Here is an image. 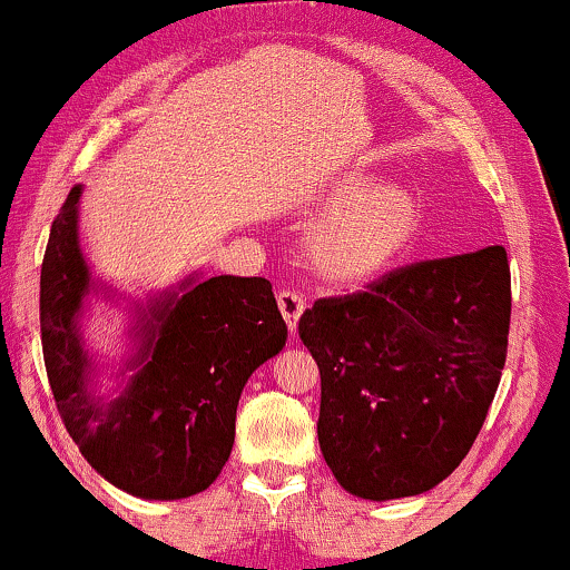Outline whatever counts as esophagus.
Segmentation results:
<instances>
[{
    "label": "esophagus",
    "instance_id": "obj_1",
    "mask_svg": "<svg viewBox=\"0 0 570 570\" xmlns=\"http://www.w3.org/2000/svg\"><path fill=\"white\" fill-rule=\"evenodd\" d=\"M278 311H281V315H284V321H286V326L292 328V332H297V321H299V315H303V311H305V299L299 297L297 292H278Z\"/></svg>",
    "mask_w": 570,
    "mask_h": 570
}]
</instances>
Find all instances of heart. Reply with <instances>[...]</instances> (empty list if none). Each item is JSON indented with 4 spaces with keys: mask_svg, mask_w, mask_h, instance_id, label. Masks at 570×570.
I'll list each match as a JSON object with an SVG mask.
<instances>
[{
    "mask_svg": "<svg viewBox=\"0 0 570 570\" xmlns=\"http://www.w3.org/2000/svg\"><path fill=\"white\" fill-rule=\"evenodd\" d=\"M324 209L305 233V259L315 276L334 286H366L409 255L420 238V196L397 180H380L366 169L334 177L318 194Z\"/></svg>",
    "mask_w": 570,
    "mask_h": 570,
    "instance_id": "heart-1",
    "label": "heart"
}]
</instances>
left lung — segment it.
Segmentation results:
<instances>
[{"label":"left lung","instance_id":"1","mask_svg":"<svg viewBox=\"0 0 570 570\" xmlns=\"http://www.w3.org/2000/svg\"><path fill=\"white\" fill-rule=\"evenodd\" d=\"M502 246L390 271L315 299L299 340L318 363V443L361 499L416 497L459 468L497 395L510 334Z\"/></svg>","mask_w":570,"mask_h":570}]
</instances>
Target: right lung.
Segmentation results:
<instances>
[{"label": "right lung", "mask_w": 570, "mask_h": 570, "mask_svg": "<svg viewBox=\"0 0 570 570\" xmlns=\"http://www.w3.org/2000/svg\"><path fill=\"white\" fill-rule=\"evenodd\" d=\"M79 196L73 185L52 219L39 281L42 353L60 420L116 489L140 499L194 497L228 462L246 380L286 345L273 286L194 276L137 307L140 345L127 363L137 374L119 397L102 401L89 390L95 368L77 326L92 286L79 249Z\"/></svg>", "instance_id": "add662e5"}]
</instances>
